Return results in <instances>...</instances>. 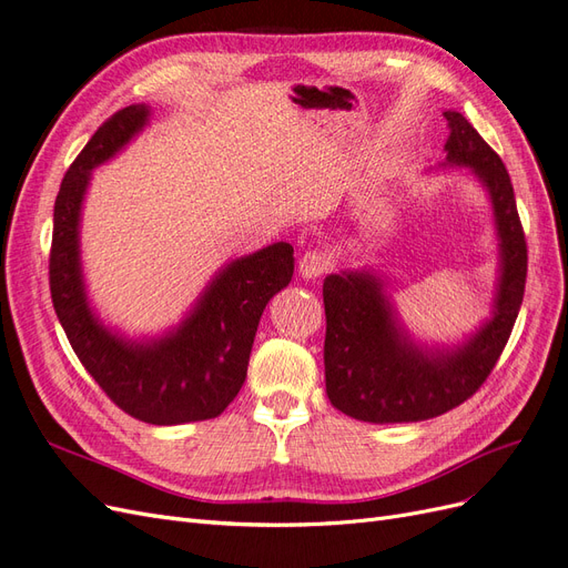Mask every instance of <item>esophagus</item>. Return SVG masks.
Here are the masks:
<instances>
[{
	"mask_svg": "<svg viewBox=\"0 0 568 568\" xmlns=\"http://www.w3.org/2000/svg\"><path fill=\"white\" fill-rule=\"evenodd\" d=\"M301 274L305 280H317L334 267V255L326 248H311L301 257Z\"/></svg>",
	"mask_w": 568,
	"mask_h": 568,
	"instance_id": "obj_1",
	"label": "esophagus"
}]
</instances>
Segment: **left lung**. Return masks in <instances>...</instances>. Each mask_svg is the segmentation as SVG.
I'll return each mask as SVG.
<instances>
[{
    "label": "left lung",
    "instance_id": "1",
    "mask_svg": "<svg viewBox=\"0 0 568 568\" xmlns=\"http://www.w3.org/2000/svg\"><path fill=\"white\" fill-rule=\"evenodd\" d=\"M445 118L448 163L471 168L493 199L503 242L495 317L464 348L428 355L398 332L372 274H329L322 286L326 395L359 422H422L469 400L500 359L524 301L528 248L507 168L467 118L457 111Z\"/></svg>",
    "mask_w": 568,
    "mask_h": 568
}]
</instances>
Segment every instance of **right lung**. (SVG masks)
<instances>
[{"label": "right lung", "instance_id": "add662e5", "mask_svg": "<svg viewBox=\"0 0 568 568\" xmlns=\"http://www.w3.org/2000/svg\"><path fill=\"white\" fill-rule=\"evenodd\" d=\"M149 109L115 111L68 168L54 203L49 288L71 346L109 398L146 424L213 419L236 398L267 301L294 277V246L272 244L222 270L175 334L136 346L109 334L84 298L78 220L92 168L109 161L146 123Z\"/></svg>", "mask_w": 568, "mask_h": 568}]
</instances>
